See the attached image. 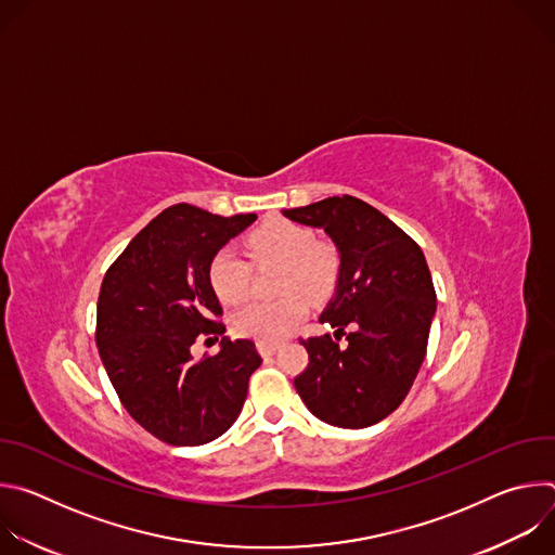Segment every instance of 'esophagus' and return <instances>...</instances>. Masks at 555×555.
<instances>
[{
  "mask_svg": "<svg viewBox=\"0 0 555 555\" xmlns=\"http://www.w3.org/2000/svg\"><path fill=\"white\" fill-rule=\"evenodd\" d=\"M257 349H259V353H261L263 358H270L272 353H276L279 343H263V340H259V343H257Z\"/></svg>",
  "mask_w": 555,
  "mask_h": 555,
  "instance_id": "esophagus-1",
  "label": "esophagus"
}]
</instances>
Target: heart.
Returning <instances> with one entry per match:
<instances>
[{
    "mask_svg": "<svg viewBox=\"0 0 555 555\" xmlns=\"http://www.w3.org/2000/svg\"><path fill=\"white\" fill-rule=\"evenodd\" d=\"M248 248L255 261H283L281 292L276 300H255L234 313L232 330L263 343L287 336L302 319L307 305L299 294L321 298L336 281L338 255L327 242H319L311 228L294 221H270L248 234ZM253 268L232 246H223L208 263V283L223 305L242 302L250 292Z\"/></svg>",
    "mask_w": 555,
    "mask_h": 555,
    "instance_id": "1",
    "label": "heart"
}]
</instances>
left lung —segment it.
Instances as JSON below:
<instances>
[{"label": "left lung", "instance_id": "left-lung-1", "mask_svg": "<svg viewBox=\"0 0 555 555\" xmlns=\"http://www.w3.org/2000/svg\"><path fill=\"white\" fill-rule=\"evenodd\" d=\"M323 228L340 255L334 298L321 313L330 334L300 340L307 369L294 377L305 406L338 428H366L398 409L426 358L437 309L422 248L386 215L343 195L283 210ZM345 335L347 346L337 340Z\"/></svg>", "mask_w": 555, "mask_h": 555}]
</instances>
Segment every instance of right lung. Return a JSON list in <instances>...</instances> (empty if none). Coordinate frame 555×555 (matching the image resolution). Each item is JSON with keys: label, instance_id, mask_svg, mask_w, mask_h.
<instances>
[{"label": "right lung", "instance_id": "right-lung-1", "mask_svg": "<svg viewBox=\"0 0 555 555\" xmlns=\"http://www.w3.org/2000/svg\"><path fill=\"white\" fill-rule=\"evenodd\" d=\"M255 212L219 217L176 204L151 219L107 270L96 307V345L127 413L171 446H202L240 417L261 356L230 340L208 263ZM222 338L199 363L190 347Z\"/></svg>", "mask_w": 555, "mask_h": 555}]
</instances>
